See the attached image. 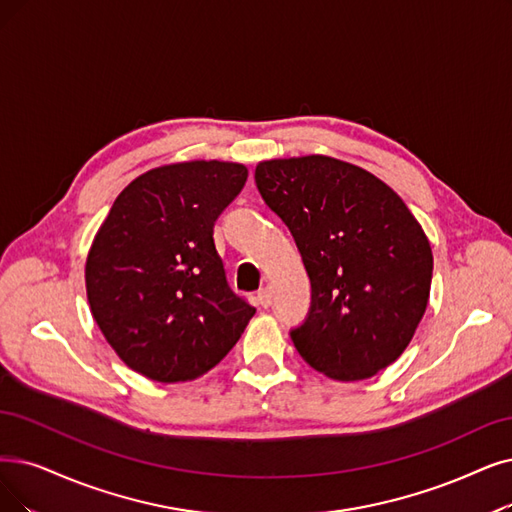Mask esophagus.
<instances>
[{"instance_id":"1","label":"esophagus","mask_w":512,"mask_h":512,"mask_svg":"<svg viewBox=\"0 0 512 512\" xmlns=\"http://www.w3.org/2000/svg\"><path fill=\"white\" fill-rule=\"evenodd\" d=\"M256 300H258V304L262 306V309H267V306H271V292H269L267 288L260 290L258 296H256Z\"/></svg>"}]
</instances>
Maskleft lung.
<instances>
[{"mask_svg":"<svg viewBox=\"0 0 512 512\" xmlns=\"http://www.w3.org/2000/svg\"><path fill=\"white\" fill-rule=\"evenodd\" d=\"M254 180L311 279L309 317L292 330L300 357L340 382L397 361L433 277L431 243L403 199L372 172L327 155L260 161Z\"/></svg>","mask_w":512,"mask_h":512,"instance_id":"8db88e82","label":"left lung"}]
</instances>
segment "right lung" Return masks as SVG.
<instances>
[{
  "label": "right lung",
  "mask_w": 512,
  "mask_h": 512,
  "mask_svg": "<svg viewBox=\"0 0 512 512\" xmlns=\"http://www.w3.org/2000/svg\"><path fill=\"white\" fill-rule=\"evenodd\" d=\"M235 161L168 163L117 195L86 258L94 321L134 372L187 382L210 372L256 309L227 285L214 222L239 195Z\"/></svg>",
  "instance_id": "1"
}]
</instances>
